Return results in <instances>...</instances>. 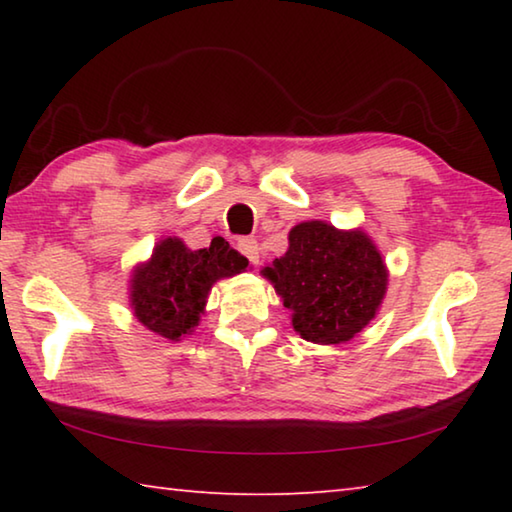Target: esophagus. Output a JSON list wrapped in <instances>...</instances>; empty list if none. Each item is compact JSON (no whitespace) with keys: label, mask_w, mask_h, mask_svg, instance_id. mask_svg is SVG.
<instances>
[{"label":"esophagus","mask_w":512,"mask_h":512,"mask_svg":"<svg viewBox=\"0 0 512 512\" xmlns=\"http://www.w3.org/2000/svg\"><path fill=\"white\" fill-rule=\"evenodd\" d=\"M237 248H239L241 255L248 257L250 264H259V246H257L255 239H250V237L239 239L237 241Z\"/></svg>","instance_id":"34e87169"}]
</instances>
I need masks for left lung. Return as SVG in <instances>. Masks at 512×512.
Here are the masks:
<instances>
[{
	"label": "left lung",
	"instance_id": "obj_1",
	"mask_svg": "<svg viewBox=\"0 0 512 512\" xmlns=\"http://www.w3.org/2000/svg\"><path fill=\"white\" fill-rule=\"evenodd\" d=\"M291 325L305 341L348 343L377 316L388 289V268L361 228L302 221L289 230V248L262 268Z\"/></svg>",
	"mask_w": 512,
	"mask_h": 512
}]
</instances>
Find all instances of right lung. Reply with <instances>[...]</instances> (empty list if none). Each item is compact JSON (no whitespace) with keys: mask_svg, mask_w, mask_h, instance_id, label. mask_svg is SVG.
<instances>
[{"mask_svg":"<svg viewBox=\"0 0 512 512\" xmlns=\"http://www.w3.org/2000/svg\"><path fill=\"white\" fill-rule=\"evenodd\" d=\"M246 268L248 259L223 237L201 250L187 248L178 237H164L151 257L133 268L128 305L149 332L176 343L201 323L214 284Z\"/></svg>","mask_w":512,"mask_h":512,"instance_id":"add662e5","label":"right lung"}]
</instances>
